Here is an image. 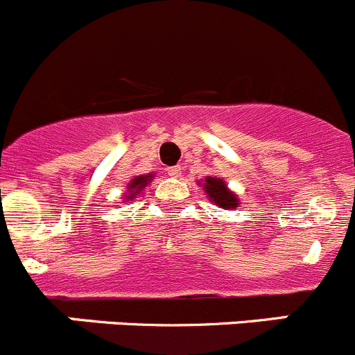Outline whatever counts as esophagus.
Listing matches in <instances>:
<instances>
[{
    "label": "esophagus",
    "mask_w": 355,
    "mask_h": 355,
    "mask_svg": "<svg viewBox=\"0 0 355 355\" xmlns=\"http://www.w3.org/2000/svg\"><path fill=\"white\" fill-rule=\"evenodd\" d=\"M166 171H168V175H170V177H173V178L180 177V166H170Z\"/></svg>",
    "instance_id": "obj_1"
}]
</instances>
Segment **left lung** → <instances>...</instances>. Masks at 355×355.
Returning <instances> with one entry per match:
<instances>
[{
	"label": "left lung",
	"instance_id": "1",
	"mask_svg": "<svg viewBox=\"0 0 355 355\" xmlns=\"http://www.w3.org/2000/svg\"><path fill=\"white\" fill-rule=\"evenodd\" d=\"M205 193L210 196V200L217 207L226 208V210H231V208H234L238 205V198L231 193L220 178L207 177V180H205Z\"/></svg>",
	"mask_w": 355,
	"mask_h": 355
}]
</instances>
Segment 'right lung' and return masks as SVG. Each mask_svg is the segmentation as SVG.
Instances as JSON below:
<instances>
[{
  "label": "right lung",
  "mask_w": 355,
  "mask_h": 355,
  "mask_svg": "<svg viewBox=\"0 0 355 355\" xmlns=\"http://www.w3.org/2000/svg\"><path fill=\"white\" fill-rule=\"evenodd\" d=\"M150 180H152V175H144V177L132 178L131 184L128 185L129 193H131V196H128V200H132V198L137 196V194L140 193V189H144Z\"/></svg>",
  "instance_id": "right-lung-1"
}]
</instances>
